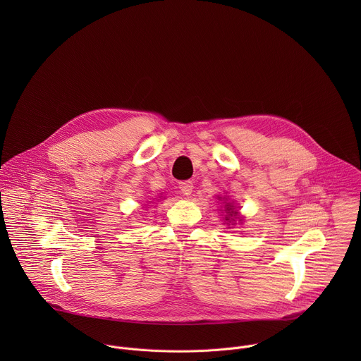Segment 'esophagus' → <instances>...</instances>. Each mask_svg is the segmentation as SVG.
<instances>
[{"label": "esophagus", "instance_id": "esophagus-1", "mask_svg": "<svg viewBox=\"0 0 361 361\" xmlns=\"http://www.w3.org/2000/svg\"><path fill=\"white\" fill-rule=\"evenodd\" d=\"M178 188H180V191H181L184 195H190V194L192 192L194 185H192V181H181L180 185H178Z\"/></svg>", "mask_w": 361, "mask_h": 361}]
</instances>
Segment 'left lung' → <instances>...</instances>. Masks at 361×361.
<instances>
[{"mask_svg": "<svg viewBox=\"0 0 361 361\" xmlns=\"http://www.w3.org/2000/svg\"><path fill=\"white\" fill-rule=\"evenodd\" d=\"M226 207H227V210H228V213H230V212H231V216H233V214H234V216H235V214H237V212H233V207H234V205H231V204H230V202H228V204H227V205H226ZM227 220H228V219H227Z\"/></svg>", "mask_w": 361, "mask_h": 361, "instance_id": "left-lung-1", "label": "left lung"}]
</instances>
